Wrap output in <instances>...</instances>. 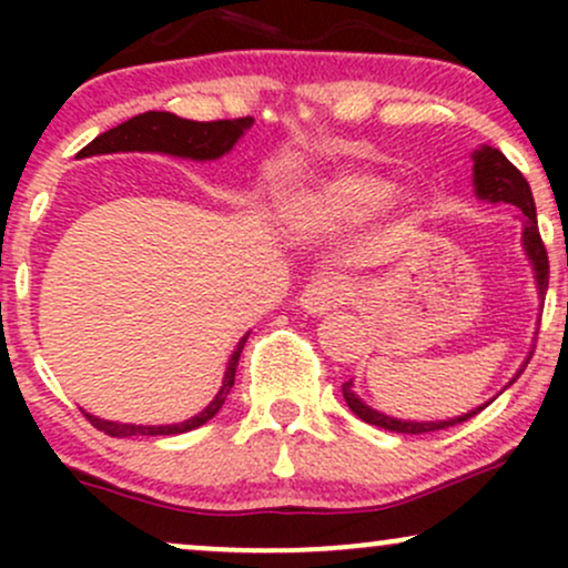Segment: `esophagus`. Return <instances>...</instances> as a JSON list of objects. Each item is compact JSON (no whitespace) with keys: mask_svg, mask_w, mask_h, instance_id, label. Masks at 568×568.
Masks as SVG:
<instances>
[{"mask_svg":"<svg viewBox=\"0 0 568 568\" xmlns=\"http://www.w3.org/2000/svg\"><path fill=\"white\" fill-rule=\"evenodd\" d=\"M355 283L344 275H317L302 291V306L312 315L334 310L338 304H349L355 296Z\"/></svg>","mask_w":568,"mask_h":568,"instance_id":"1","label":"esophagus"}]
</instances>
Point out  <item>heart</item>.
Wrapping results in <instances>:
<instances>
[{
  "mask_svg": "<svg viewBox=\"0 0 568 568\" xmlns=\"http://www.w3.org/2000/svg\"><path fill=\"white\" fill-rule=\"evenodd\" d=\"M395 184L387 175L349 171L336 175L315 192L293 200L288 213L302 224H355L374 216L393 197Z\"/></svg>",
  "mask_w": 568,
  "mask_h": 568,
  "instance_id": "obj_1",
  "label": "heart"
}]
</instances>
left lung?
Here are the masks:
<instances>
[{
    "label": "left lung",
    "mask_w": 568,
    "mask_h": 568,
    "mask_svg": "<svg viewBox=\"0 0 568 568\" xmlns=\"http://www.w3.org/2000/svg\"><path fill=\"white\" fill-rule=\"evenodd\" d=\"M473 160H475V194H478L480 200H488V202H510V205L524 211V245H526V253H529V258L534 264V272H537L539 293L545 296L547 277H550V262H547V247L542 243V237H539L537 207H534L529 181H526L524 173H520L518 168H515L513 162L494 146L478 149ZM518 374H524V368H520ZM515 379H518V376H515ZM342 393H344V400H347V406L352 408V414L361 416L363 422H368V425H376L382 429H389V433H403V435L438 433V429L462 425V422L473 419L478 410H484V406H480V408L470 410V414L456 416V419H448V422H400V419H393V416L379 414V410L368 408L361 397L352 393V382L342 384Z\"/></svg>",
    "instance_id": "1"
}]
</instances>
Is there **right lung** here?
<instances>
[{"instance_id": "obj_1", "label": "right lung", "mask_w": 568, "mask_h": 568, "mask_svg": "<svg viewBox=\"0 0 568 568\" xmlns=\"http://www.w3.org/2000/svg\"><path fill=\"white\" fill-rule=\"evenodd\" d=\"M253 125V116H237V120H216V122H194L181 120L171 112H143L133 120L122 122L106 133H101L88 146L82 149L77 158H90V154H114V152H165L175 158H192V160H216L234 146V141ZM247 338V336H245ZM245 338L237 344L234 355L226 366L224 384H221L219 395L213 397L211 406L200 410L192 419L181 422V425H162V427H143V425H116V422L98 419L88 416V422L101 433L112 435V438H130V435H181L189 429L202 427L211 422L224 406L226 395H230L234 384V371H237L240 352L245 347Z\"/></svg>"}]
</instances>
